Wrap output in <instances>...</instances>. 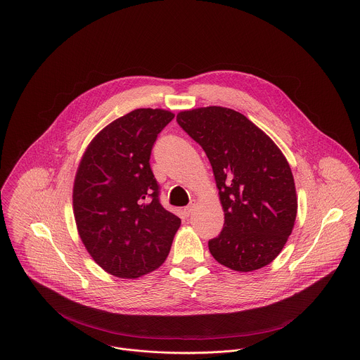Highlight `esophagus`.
Masks as SVG:
<instances>
[{"label":"esophagus","instance_id":"34e87169","mask_svg":"<svg viewBox=\"0 0 360 360\" xmlns=\"http://www.w3.org/2000/svg\"><path fill=\"white\" fill-rule=\"evenodd\" d=\"M192 212H193V206H186V207L184 209V216H185V217H189V216L192 214Z\"/></svg>","mask_w":360,"mask_h":360}]
</instances>
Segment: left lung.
Here are the masks:
<instances>
[{
  "label": "left lung",
  "mask_w": 360,
  "mask_h": 360,
  "mask_svg": "<svg viewBox=\"0 0 360 360\" xmlns=\"http://www.w3.org/2000/svg\"><path fill=\"white\" fill-rule=\"evenodd\" d=\"M176 122L203 148L219 189L224 224L207 243L210 255L242 273L270 264L287 243L297 216L295 184L285 157L231 108L186 110Z\"/></svg>",
  "instance_id": "8db88e82"
}]
</instances>
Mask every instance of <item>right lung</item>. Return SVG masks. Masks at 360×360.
Here are the masks:
<instances>
[{
	"label": "right lung",
	"instance_id": "right-lung-1",
	"mask_svg": "<svg viewBox=\"0 0 360 360\" xmlns=\"http://www.w3.org/2000/svg\"><path fill=\"white\" fill-rule=\"evenodd\" d=\"M174 114L137 108L114 120L89 144L73 186V212L93 260L120 278L158 269L172 246L181 219L160 202L150 167L158 134Z\"/></svg>",
	"mask_w": 360,
	"mask_h": 360
}]
</instances>
